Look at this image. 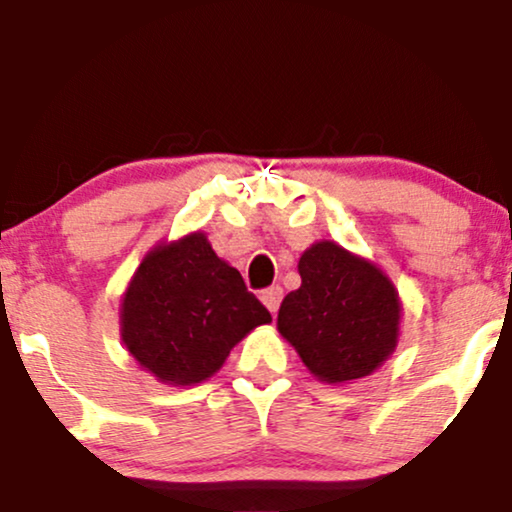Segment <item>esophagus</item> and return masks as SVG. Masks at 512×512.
Segmentation results:
<instances>
[{
    "label": "esophagus",
    "instance_id": "1",
    "mask_svg": "<svg viewBox=\"0 0 512 512\" xmlns=\"http://www.w3.org/2000/svg\"><path fill=\"white\" fill-rule=\"evenodd\" d=\"M281 298H284V289H281V286H272V289L262 291V303L267 305V310L272 315L276 313V310H279Z\"/></svg>",
    "mask_w": 512,
    "mask_h": 512
}]
</instances>
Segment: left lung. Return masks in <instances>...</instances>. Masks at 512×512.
Returning <instances> with one entry per match:
<instances>
[{"instance_id": "left-lung-1", "label": "left lung", "mask_w": 512, "mask_h": 512, "mask_svg": "<svg viewBox=\"0 0 512 512\" xmlns=\"http://www.w3.org/2000/svg\"><path fill=\"white\" fill-rule=\"evenodd\" d=\"M301 289L281 301L276 330L320 383L375 373L399 342L402 301L378 264L317 240L298 260Z\"/></svg>"}]
</instances>
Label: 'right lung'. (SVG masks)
I'll return each instance as SVG.
<instances>
[{
	"label": "right lung",
	"instance_id": "obj_1",
	"mask_svg": "<svg viewBox=\"0 0 512 512\" xmlns=\"http://www.w3.org/2000/svg\"><path fill=\"white\" fill-rule=\"evenodd\" d=\"M267 322L269 310L202 231L161 240L146 252L120 303L125 349L173 387L211 378L233 346Z\"/></svg>",
	"mask_w": 512,
	"mask_h": 512
}]
</instances>
